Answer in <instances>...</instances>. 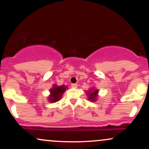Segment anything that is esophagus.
Returning a JSON list of instances; mask_svg holds the SVG:
<instances>
[{
	"mask_svg": "<svg viewBox=\"0 0 149 149\" xmlns=\"http://www.w3.org/2000/svg\"><path fill=\"white\" fill-rule=\"evenodd\" d=\"M71 87H72L73 88H77L78 84H76V83H73V84H71Z\"/></svg>",
	"mask_w": 149,
	"mask_h": 149,
	"instance_id": "34e87169",
	"label": "esophagus"
}]
</instances>
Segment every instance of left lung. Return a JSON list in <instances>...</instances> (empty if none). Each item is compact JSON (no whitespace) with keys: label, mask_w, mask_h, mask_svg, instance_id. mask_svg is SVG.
Here are the masks:
<instances>
[{"label":"left lung","mask_w":149,"mask_h":149,"mask_svg":"<svg viewBox=\"0 0 149 149\" xmlns=\"http://www.w3.org/2000/svg\"><path fill=\"white\" fill-rule=\"evenodd\" d=\"M99 90H97V89L95 88H92L91 90L88 92L87 93V95L88 96V99L89 100L92 101V102H95L96 101L97 98V95H98Z\"/></svg>","instance_id":"obj_1"}]
</instances>
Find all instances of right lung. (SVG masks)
Masks as SVG:
<instances>
[{"label":"right lung","instance_id":"obj_1","mask_svg":"<svg viewBox=\"0 0 149 149\" xmlns=\"http://www.w3.org/2000/svg\"><path fill=\"white\" fill-rule=\"evenodd\" d=\"M66 87L65 85H61V86H57V85H53L52 88L50 89L49 92L50 95L48 97L49 102L51 103H54V102H58L61 98L63 93L66 91Z\"/></svg>","mask_w":149,"mask_h":149}]
</instances>
